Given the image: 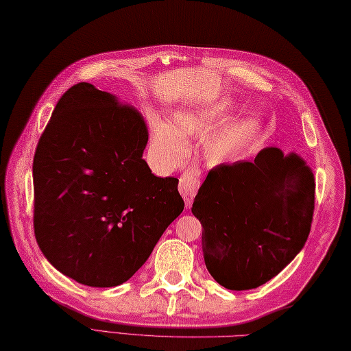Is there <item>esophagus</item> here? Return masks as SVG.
<instances>
[{"label":"esophagus","mask_w":351,"mask_h":351,"mask_svg":"<svg viewBox=\"0 0 351 351\" xmlns=\"http://www.w3.org/2000/svg\"><path fill=\"white\" fill-rule=\"evenodd\" d=\"M198 186H200V178L193 171L189 173H184L180 177V183H178V191H180L182 197L184 198V203H186V208H189L193 204L194 197L198 191Z\"/></svg>","instance_id":"esophagus-1"}]
</instances>
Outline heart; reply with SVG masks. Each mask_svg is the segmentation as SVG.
I'll return each mask as SVG.
<instances>
[{"mask_svg":"<svg viewBox=\"0 0 351 351\" xmlns=\"http://www.w3.org/2000/svg\"><path fill=\"white\" fill-rule=\"evenodd\" d=\"M232 110V105L221 101L197 110L180 111L174 116L173 125L154 119L151 130V153L158 165L173 169L188 157L189 137L203 138L213 132L203 147L208 163L223 165L237 160L260 133V121L256 117H244L219 129Z\"/></svg>","mask_w":351,"mask_h":351,"instance_id":"heart-1","label":"heart"}]
</instances>
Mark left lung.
I'll return each mask as SVG.
<instances>
[{
  "label": "left lung",
  "instance_id": "left-lung-1",
  "mask_svg": "<svg viewBox=\"0 0 351 351\" xmlns=\"http://www.w3.org/2000/svg\"><path fill=\"white\" fill-rule=\"evenodd\" d=\"M315 210V178L296 154L264 148L252 162L218 165L194 198L204 264L229 290L256 289L302 249Z\"/></svg>",
  "mask_w": 351,
  "mask_h": 351
}]
</instances>
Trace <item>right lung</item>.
<instances>
[{
    "label": "right lung",
    "instance_id": "right-lung-1",
    "mask_svg": "<svg viewBox=\"0 0 351 351\" xmlns=\"http://www.w3.org/2000/svg\"><path fill=\"white\" fill-rule=\"evenodd\" d=\"M143 116L88 82L59 99L33 157V228L59 272L91 287L128 281L182 214L176 177L151 174Z\"/></svg>",
    "mask_w": 351,
    "mask_h": 351
}]
</instances>
